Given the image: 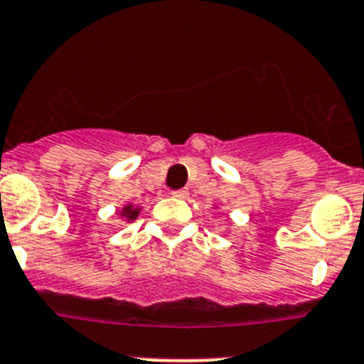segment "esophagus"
<instances>
[{
	"mask_svg": "<svg viewBox=\"0 0 364 364\" xmlns=\"http://www.w3.org/2000/svg\"><path fill=\"white\" fill-rule=\"evenodd\" d=\"M172 196H173V198H181V200H183V198H187V196H188V192H187V191H183V188H181V191H173V192H172Z\"/></svg>",
	"mask_w": 364,
	"mask_h": 364,
	"instance_id": "34e87169",
	"label": "esophagus"
}]
</instances>
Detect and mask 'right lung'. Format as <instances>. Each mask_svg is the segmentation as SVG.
Here are the masks:
<instances>
[{
  "mask_svg": "<svg viewBox=\"0 0 364 364\" xmlns=\"http://www.w3.org/2000/svg\"><path fill=\"white\" fill-rule=\"evenodd\" d=\"M140 209L139 207H133L131 203H127V205H124V209L120 210V216L122 218H125V222H133V220L139 216Z\"/></svg>",
  "mask_w": 364,
  "mask_h": 364,
  "instance_id": "obj_1",
  "label": "right lung"
}]
</instances>
